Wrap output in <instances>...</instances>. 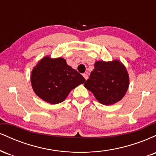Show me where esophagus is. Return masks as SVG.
Here are the masks:
<instances>
[{"instance_id": "34e87169", "label": "esophagus", "mask_w": 156, "mask_h": 156, "mask_svg": "<svg viewBox=\"0 0 156 156\" xmlns=\"http://www.w3.org/2000/svg\"><path fill=\"white\" fill-rule=\"evenodd\" d=\"M83 76L84 77V78H85L86 80H87V79H88V78H89V76H88V73H83Z\"/></svg>"}]
</instances>
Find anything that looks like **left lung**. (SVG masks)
Instances as JSON below:
<instances>
[{
	"instance_id": "obj_1",
	"label": "left lung",
	"mask_w": 156,
	"mask_h": 156,
	"mask_svg": "<svg viewBox=\"0 0 156 156\" xmlns=\"http://www.w3.org/2000/svg\"><path fill=\"white\" fill-rule=\"evenodd\" d=\"M129 86L126 68L119 61H98L84 87L101 104L109 105L122 99Z\"/></svg>"
}]
</instances>
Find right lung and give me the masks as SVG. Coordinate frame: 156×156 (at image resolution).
Segmentation results:
<instances>
[{
	"instance_id": "obj_1",
	"label": "right lung",
	"mask_w": 156,
	"mask_h": 156,
	"mask_svg": "<svg viewBox=\"0 0 156 156\" xmlns=\"http://www.w3.org/2000/svg\"><path fill=\"white\" fill-rule=\"evenodd\" d=\"M85 80L80 73L67 65L66 60L61 57H44L34 67L31 76L34 92L51 104L63 102L72 89Z\"/></svg>"
}]
</instances>
